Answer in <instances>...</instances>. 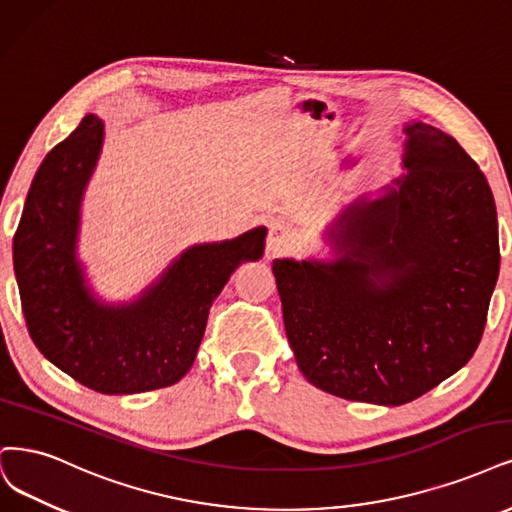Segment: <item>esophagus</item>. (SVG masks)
I'll list each match as a JSON object with an SVG mask.
<instances>
[{
	"instance_id": "1",
	"label": "esophagus",
	"mask_w": 512,
	"mask_h": 512,
	"mask_svg": "<svg viewBox=\"0 0 512 512\" xmlns=\"http://www.w3.org/2000/svg\"><path fill=\"white\" fill-rule=\"evenodd\" d=\"M294 237L290 233V228H286L284 224H273L269 237H267V256L275 258L279 254H284L292 248Z\"/></svg>"
}]
</instances>
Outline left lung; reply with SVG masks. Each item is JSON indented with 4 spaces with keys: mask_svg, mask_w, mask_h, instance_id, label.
Returning <instances> with one entry per match:
<instances>
[{
    "mask_svg": "<svg viewBox=\"0 0 512 512\" xmlns=\"http://www.w3.org/2000/svg\"><path fill=\"white\" fill-rule=\"evenodd\" d=\"M404 133L398 188L334 220L341 258L273 262L307 381L385 407L424 396L472 358L500 271L496 203L479 165L424 122Z\"/></svg>",
    "mask_w": 512,
    "mask_h": 512,
    "instance_id": "left-lung-1",
    "label": "left lung"
}]
</instances>
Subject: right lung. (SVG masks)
Here are the masks:
<instances>
[{
    "instance_id": "obj_1",
    "label": "right lung",
    "mask_w": 512,
    "mask_h": 512,
    "mask_svg": "<svg viewBox=\"0 0 512 512\" xmlns=\"http://www.w3.org/2000/svg\"><path fill=\"white\" fill-rule=\"evenodd\" d=\"M103 122L88 114L52 148L31 182L12 258L29 337L44 358L101 394L178 383L197 358L209 307L267 228L186 250L139 301L97 303L76 260L78 209L101 150Z\"/></svg>"
}]
</instances>
